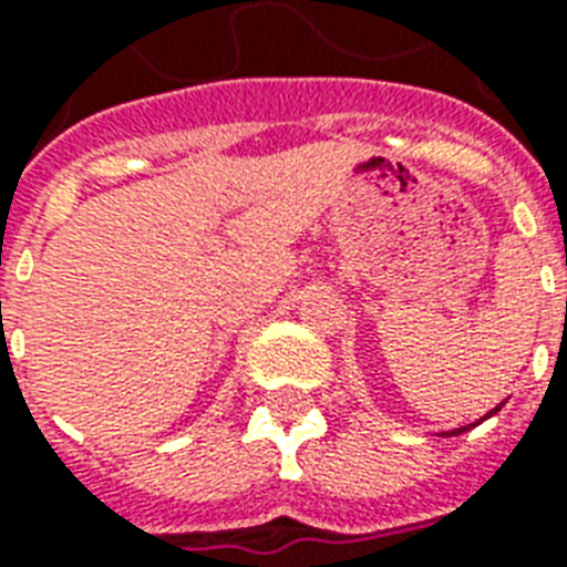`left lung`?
Segmentation results:
<instances>
[{"label": "left lung", "mask_w": 567, "mask_h": 567, "mask_svg": "<svg viewBox=\"0 0 567 567\" xmlns=\"http://www.w3.org/2000/svg\"><path fill=\"white\" fill-rule=\"evenodd\" d=\"M494 412H501V405H497V409H494ZM494 412H488V414H494ZM488 414H485V417H488ZM471 430V426H462V430H453V432H444V435H462V432H467Z\"/></svg>", "instance_id": "1"}]
</instances>
